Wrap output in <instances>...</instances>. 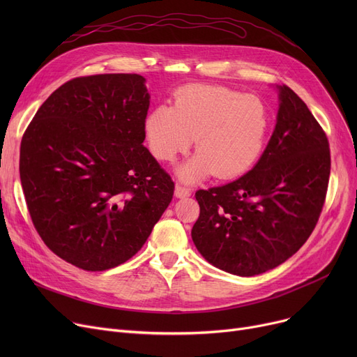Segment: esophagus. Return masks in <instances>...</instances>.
I'll return each mask as SVG.
<instances>
[{"label":"esophagus","mask_w":357,"mask_h":357,"mask_svg":"<svg viewBox=\"0 0 357 357\" xmlns=\"http://www.w3.org/2000/svg\"><path fill=\"white\" fill-rule=\"evenodd\" d=\"M175 195H176L178 198H186V197L191 195V190L186 188V186H183V185H181V183H178V185L175 186Z\"/></svg>","instance_id":"1"}]
</instances>
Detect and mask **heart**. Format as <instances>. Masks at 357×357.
<instances>
[{
    "label": "heart",
    "mask_w": 357,
    "mask_h": 357,
    "mask_svg": "<svg viewBox=\"0 0 357 357\" xmlns=\"http://www.w3.org/2000/svg\"><path fill=\"white\" fill-rule=\"evenodd\" d=\"M150 152L174 162L195 142L198 155L179 166L185 182L214 174L236 178L264 152L271 127L268 105L256 96L220 85H190L175 93V105H158L146 119Z\"/></svg>",
    "instance_id": "b5f03b06"
}]
</instances>
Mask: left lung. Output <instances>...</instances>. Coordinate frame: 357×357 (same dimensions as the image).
<instances>
[{"label": "left lung", "instance_id": "left-lung-1", "mask_svg": "<svg viewBox=\"0 0 357 357\" xmlns=\"http://www.w3.org/2000/svg\"><path fill=\"white\" fill-rule=\"evenodd\" d=\"M273 135L256 166L222 186L199 190L191 236L215 268L255 276L284 264L315 229L330 178L323 127L287 85L279 86Z\"/></svg>", "mask_w": 357, "mask_h": 357}]
</instances>
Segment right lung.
Returning a JSON list of instances; mask_svg holds the SVG:
<instances>
[{
    "instance_id": "add662e5",
    "label": "right lung",
    "mask_w": 357,
    "mask_h": 357,
    "mask_svg": "<svg viewBox=\"0 0 357 357\" xmlns=\"http://www.w3.org/2000/svg\"><path fill=\"white\" fill-rule=\"evenodd\" d=\"M137 73L73 78L37 109L20 146L27 208L45 245L98 272L133 257L175 183L143 146L150 96Z\"/></svg>"
}]
</instances>
